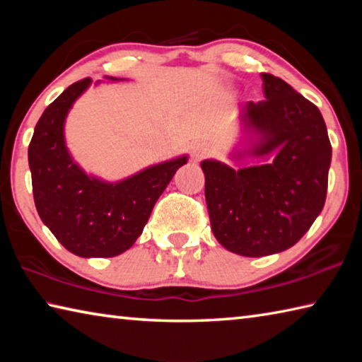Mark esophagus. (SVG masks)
<instances>
[{"label": "esophagus", "mask_w": 362, "mask_h": 362, "mask_svg": "<svg viewBox=\"0 0 362 362\" xmlns=\"http://www.w3.org/2000/svg\"><path fill=\"white\" fill-rule=\"evenodd\" d=\"M207 151H209V148H207V145H204V144H194L192 146V156L194 161L203 159L207 155Z\"/></svg>", "instance_id": "obj_1"}]
</instances>
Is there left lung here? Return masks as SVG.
<instances>
[{
    "label": "left lung",
    "instance_id": "8db88e82",
    "mask_svg": "<svg viewBox=\"0 0 362 362\" xmlns=\"http://www.w3.org/2000/svg\"><path fill=\"white\" fill-rule=\"evenodd\" d=\"M265 100L241 107L244 132L255 139L244 156L267 164L233 169L201 163L214 236L230 252L263 257L292 247L320 216L332 158L327 127L315 103L278 76L262 73Z\"/></svg>",
    "mask_w": 362,
    "mask_h": 362
}]
</instances>
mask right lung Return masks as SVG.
I'll use <instances>...</instances> for the list:
<instances>
[{
	"label": "right lung",
	"instance_id": "add662e5",
	"mask_svg": "<svg viewBox=\"0 0 362 362\" xmlns=\"http://www.w3.org/2000/svg\"><path fill=\"white\" fill-rule=\"evenodd\" d=\"M90 83V78L73 83L45 110L28 146L35 206L42 223L66 250L86 259L129 249L177 169L187 163V156L170 159L116 183L86 174L66 150L64 126Z\"/></svg>",
	"mask_w": 362,
	"mask_h": 362
}]
</instances>
